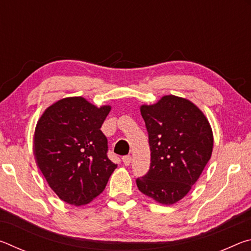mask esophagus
I'll use <instances>...</instances> for the list:
<instances>
[{
  "label": "esophagus",
  "mask_w": 251,
  "mask_h": 251,
  "mask_svg": "<svg viewBox=\"0 0 251 251\" xmlns=\"http://www.w3.org/2000/svg\"><path fill=\"white\" fill-rule=\"evenodd\" d=\"M122 160H123V163H124L125 166H129L130 163H131V156H130V155L124 156V157H123V158H122Z\"/></svg>",
  "instance_id": "34e87169"
}]
</instances>
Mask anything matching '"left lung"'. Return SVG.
Instances as JSON below:
<instances>
[{
    "label": "left lung",
    "mask_w": 251,
    "mask_h": 251,
    "mask_svg": "<svg viewBox=\"0 0 251 251\" xmlns=\"http://www.w3.org/2000/svg\"><path fill=\"white\" fill-rule=\"evenodd\" d=\"M151 148V167L136 179L138 189L163 205L184 198L210 159L214 137L196 105L167 95L141 106Z\"/></svg>",
    "instance_id": "1"
}]
</instances>
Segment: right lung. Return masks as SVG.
Segmentation results:
<instances>
[{"label":"right lung","mask_w":251,"mask_h":251,"mask_svg":"<svg viewBox=\"0 0 251 251\" xmlns=\"http://www.w3.org/2000/svg\"><path fill=\"white\" fill-rule=\"evenodd\" d=\"M110 106L96 107L83 97H67L45 110L34 134L37 166L57 196L86 205L103 193L117 167L107 157L100 130Z\"/></svg>","instance_id":"obj_1"}]
</instances>
